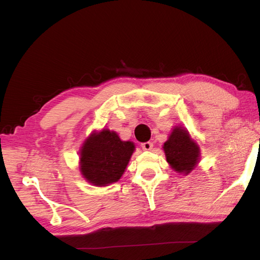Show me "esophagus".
Masks as SVG:
<instances>
[{"instance_id": "1", "label": "esophagus", "mask_w": 260, "mask_h": 260, "mask_svg": "<svg viewBox=\"0 0 260 260\" xmlns=\"http://www.w3.org/2000/svg\"><path fill=\"white\" fill-rule=\"evenodd\" d=\"M152 147H153V143L152 142H149V141H148V142H144V143L141 144V148H142L143 150H146V151L151 150Z\"/></svg>"}]
</instances>
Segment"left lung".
<instances>
[{
	"instance_id": "left-lung-1",
	"label": "left lung",
	"mask_w": 260,
	"mask_h": 260,
	"mask_svg": "<svg viewBox=\"0 0 260 260\" xmlns=\"http://www.w3.org/2000/svg\"><path fill=\"white\" fill-rule=\"evenodd\" d=\"M162 148L167 162L175 172L189 174L199 164L200 147L191 140L188 131L181 126L174 127Z\"/></svg>"
}]
</instances>
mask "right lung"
Listing matches in <instances>:
<instances>
[{
  "instance_id": "add662e5",
  "label": "right lung",
  "mask_w": 260,
  "mask_h": 260,
  "mask_svg": "<svg viewBox=\"0 0 260 260\" xmlns=\"http://www.w3.org/2000/svg\"><path fill=\"white\" fill-rule=\"evenodd\" d=\"M134 150V143L121 141L116 132H95L85 141L80 150L82 177L100 187L117 182L124 174Z\"/></svg>"
}]
</instances>
